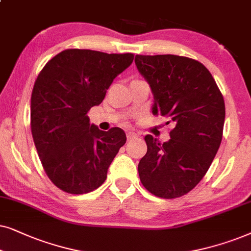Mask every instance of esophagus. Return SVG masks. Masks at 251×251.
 <instances>
[{"label": "esophagus", "instance_id": "esophagus-1", "mask_svg": "<svg viewBox=\"0 0 251 251\" xmlns=\"http://www.w3.org/2000/svg\"><path fill=\"white\" fill-rule=\"evenodd\" d=\"M126 136H127V140H131L133 138H136L138 134H136V133H134V132H127V133H126Z\"/></svg>", "mask_w": 251, "mask_h": 251}]
</instances>
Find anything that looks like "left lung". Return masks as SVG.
Masks as SVG:
<instances>
[{
    "mask_svg": "<svg viewBox=\"0 0 251 251\" xmlns=\"http://www.w3.org/2000/svg\"><path fill=\"white\" fill-rule=\"evenodd\" d=\"M135 65L151 88L153 115L175 124L168 142L145 136L148 149L138 166L140 180L155 196L180 198L201 181L218 151L224 98L209 70L195 59L136 55Z\"/></svg>",
    "mask_w": 251,
    "mask_h": 251,
    "instance_id": "1",
    "label": "left lung"
}]
</instances>
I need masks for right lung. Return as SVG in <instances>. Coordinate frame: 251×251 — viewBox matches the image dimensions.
<instances>
[{
	"label": "right lung",
	"mask_w": 251,
	"mask_h": 251,
	"mask_svg": "<svg viewBox=\"0 0 251 251\" xmlns=\"http://www.w3.org/2000/svg\"><path fill=\"white\" fill-rule=\"evenodd\" d=\"M133 59L129 52L66 49L39 73L31 98L32 135L47 176L63 192L99 188L125 145L122 128L101 131L87 113L101 104L113 79Z\"/></svg>",
	"instance_id": "obj_1"
}]
</instances>
